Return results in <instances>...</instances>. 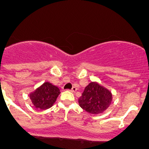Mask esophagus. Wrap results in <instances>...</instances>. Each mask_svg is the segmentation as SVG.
<instances>
[{
    "label": "esophagus",
    "instance_id": "obj_1",
    "mask_svg": "<svg viewBox=\"0 0 149 149\" xmlns=\"http://www.w3.org/2000/svg\"><path fill=\"white\" fill-rule=\"evenodd\" d=\"M76 91H77V88H75V87H73V88L70 90V91H71L72 93H74Z\"/></svg>",
    "mask_w": 149,
    "mask_h": 149
}]
</instances>
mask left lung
<instances>
[{
  "mask_svg": "<svg viewBox=\"0 0 149 149\" xmlns=\"http://www.w3.org/2000/svg\"><path fill=\"white\" fill-rule=\"evenodd\" d=\"M112 94L97 82H91L84 89L78 99L82 109L92 114H101L111 105Z\"/></svg>",
  "mask_w": 149,
  "mask_h": 149,
  "instance_id": "8db88e82",
  "label": "left lung"
}]
</instances>
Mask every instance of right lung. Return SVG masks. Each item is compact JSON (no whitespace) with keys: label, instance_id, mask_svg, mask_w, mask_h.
Masks as SVG:
<instances>
[{"label":"right lung","instance_id":"add662e5","mask_svg":"<svg viewBox=\"0 0 149 149\" xmlns=\"http://www.w3.org/2000/svg\"><path fill=\"white\" fill-rule=\"evenodd\" d=\"M60 93V88L58 86L50 82H45L29 93V98L35 108L45 110L54 105Z\"/></svg>","mask_w":149,"mask_h":149}]
</instances>
